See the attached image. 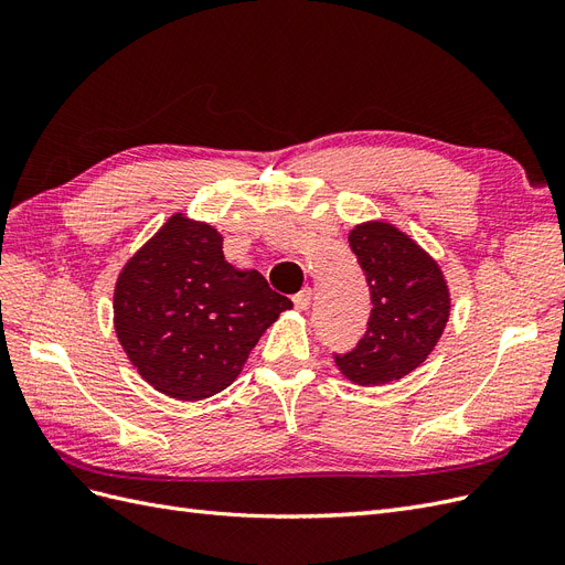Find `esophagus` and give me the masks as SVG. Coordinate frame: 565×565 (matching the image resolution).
Segmentation results:
<instances>
[{"instance_id":"34e87169","label":"esophagus","mask_w":565,"mask_h":565,"mask_svg":"<svg viewBox=\"0 0 565 565\" xmlns=\"http://www.w3.org/2000/svg\"><path fill=\"white\" fill-rule=\"evenodd\" d=\"M311 297H313V292H311V287H303L301 292H297L295 297H292V301H295V309H299V311H306L311 306Z\"/></svg>"}]
</instances>
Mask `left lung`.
I'll list each match as a JSON object with an SVG mask.
<instances>
[{"instance_id": "left-lung-1", "label": "left lung", "mask_w": 565, "mask_h": 565, "mask_svg": "<svg viewBox=\"0 0 565 565\" xmlns=\"http://www.w3.org/2000/svg\"><path fill=\"white\" fill-rule=\"evenodd\" d=\"M349 245L365 273L372 313L355 349L334 363L353 384L382 386L434 351L450 318V289L431 256L386 221L358 224Z\"/></svg>"}]
</instances>
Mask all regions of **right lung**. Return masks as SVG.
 Masks as SVG:
<instances>
[{"instance_id":"right-lung-1","label":"right lung","mask_w":565,"mask_h":565,"mask_svg":"<svg viewBox=\"0 0 565 565\" xmlns=\"http://www.w3.org/2000/svg\"><path fill=\"white\" fill-rule=\"evenodd\" d=\"M292 301L259 270L224 259V237L174 214L119 270L115 332L131 365L164 396L202 401L235 382L249 351Z\"/></svg>"}]
</instances>
